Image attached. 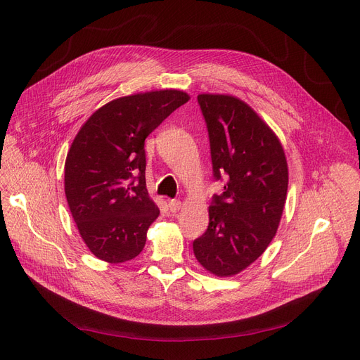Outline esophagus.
I'll use <instances>...</instances> for the list:
<instances>
[{"label":"esophagus","instance_id":"esophagus-1","mask_svg":"<svg viewBox=\"0 0 360 360\" xmlns=\"http://www.w3.org/2000/svg\"><path fill=\"white\" fill-rule=\"evenodd\" d=\"M169 209L170 212H176L181 209V201L179 200H169Z\"/></svg>","mask_w":360,"mask_h":360}]
</instances>
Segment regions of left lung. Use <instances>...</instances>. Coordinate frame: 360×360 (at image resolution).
Here are the masks:
<instances>
[{"instance_id": "obj_1", "label": "left lung", "mask_w": 360, "mask_h": 360, "mask_svg": "<svg viewBox=\"0 0 360 360\" xmlns=\"http://www.w3.org/2000/svg\"><path fill=\"white\" fill-rule=\"evenodd\" d=\"M210 141L213 176L223 194L209 207L207 231L193 242L210 273L233 276L254 262L274 238L288 194V163L270 127L228 94H198Z\"/></svg>"}]
</instances>
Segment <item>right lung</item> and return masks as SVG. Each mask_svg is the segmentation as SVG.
<instances>
[{
    "instance_id": "1",
    "label": "right lung",
    "mask_w": 360,
    "mask_h": 360,
    "mask_svg": "<svg viewBox=\"0 0 360 360\" xmlns=\"http://www.w3.org/2000/svg\"><path fill=\"white\" fill-rule=\"evenodd\" d=\"M190 96L158 90L112 101L75 136L65 160V197L87 248L110 264L136 258L159 216L146 188L144 141Z\"/></svg>"
}]
</instances>
